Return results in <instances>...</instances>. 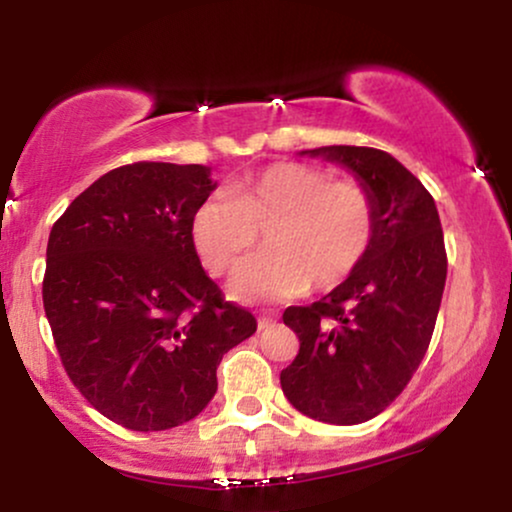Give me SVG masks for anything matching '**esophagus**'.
I'll return each mask as SVG.
<instances>
[{
    "label": "esophagus",
    "mask_w": 512,
    "mask_h": 512,
    "mask_svg": "<svg viewBox=\"0 0 512 512\" xmlns=\"http://www.w3.org/2000/svg\"><path fill=\"white\" fill-rule=\"evenodd\" d=\"M276 322V315H272V313H262L260 317H257V325H260V330H267V327H272Z\"/></svg>",
    "instance_id": "1"
}]
</instances>
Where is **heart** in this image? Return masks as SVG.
<instances>
[{"label":"heart","instance_id":"obj_1","mask_svg":"<svg viewBox=\"0 0 512 512\" xmlns=\"http://www.w3.org/2000/svg\"><path fill=\"white\" fill-rule=\"evenodd\" d=\"M378 231L373 192L356 180H332L308 163L279 161L245 175L226 195L204 199L190 221L195 250L209 274L236 269L238 301H286L313 286L330 291L361 267Z\"/></svg>","mask_w":512,"mask_h":512}]
</instances>
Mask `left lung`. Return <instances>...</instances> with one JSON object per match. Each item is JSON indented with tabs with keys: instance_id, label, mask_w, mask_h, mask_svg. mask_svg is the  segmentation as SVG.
Returning a JSON list of instances; mask_svg holds the SVG:
<instances>
[{
	"instance_id": "left-lung-1",
	"label": "left lung",
	"mask_w": 512,
	"mask_h": 512,
	"mask_svg": "<svg viewBox=\"0 0 512 512\" xmlns=\"http://www.w3.org/2000/svg\"><path fill=\"white\" fill-rule=\"evenodd\" d=\"M351 168L375 197L378 231L361 267L310 305L284 310L301 349L281 390L325 424L385 411L424 361L443 298L448 255L431 192L397 158L368 146L308 151Z\"/></svg>"
}]
</instances>
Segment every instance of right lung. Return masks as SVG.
Returning <instances> with one entry per match:
<instances>
[{
  "label": "right lung",
  "mask_w": 512,
  "mask_h": 512,
  "mask_svg": "<svg viewBox=\"0 0 512 512\" xmlns=\"http://www.w3.org/2000/svg\"><path fill=\"white\" fill-rule=\"evenodd\" d=\"M209 168L139 161L93 182L55 221L43 305L69 380L129 431H166L209 404L216 368L257 330L204 274L190 221Z\"/></svg>",
  "instance_id": "1"
}]
</instances>
